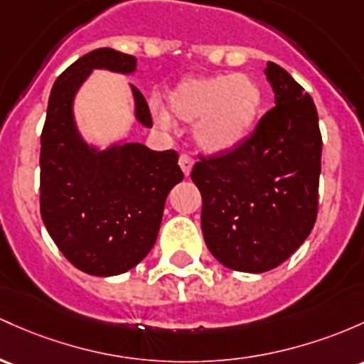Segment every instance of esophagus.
Instances as JSON below:
<instances>
[{"instance_id":"34e87169","label":"esophagus","mask_w":364,"mask_h":364,"mask_svg":"<svg viewBox=\"0 0 364 364\" xmlns=\"http://www.w3.org/2000/svg\"><path fill=\"white\" fill-rule=\"evenodd\" d=\"M178 164H179V167H181L183 174H185V176H190V173H191V167H193V161H191L190 155H186V154H181V155H179V161H178Z\"/></svg>"}]
</instances>
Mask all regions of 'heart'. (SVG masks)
Listing matches in <instances>:
<instances>
[{
  "label": "heart",
  "instance_id": "heart-1",
  "mask_svg": "<svg viewBox=\"0 0 364 364\" xmlns=\"http://www.w3.org/2000/svg\"><path fill=\"white\" fill-rule=\"evenodd\" d=\"M262 103V87L249 74L185 79L167 95L169 114L178 121L195 122V143L213 155L231 154L249 141ZM169 114L162 107H154L159 126H169Z\"/></svg>",
  "mask_w": 364,
  "mask_h": 364
}]
</instances>
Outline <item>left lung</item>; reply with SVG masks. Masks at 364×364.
<instances>
[{"label":"left lung","mask_w":364,"mask_h":364,"mask_svg":"<svg viewBox=\"0 0 364 364\" xmlns=\"http://www.w3.org/2000/svg\"><path fill=\"white\" fill-rule=\"evenodd\" d=\"M274 105L245 145L202 159L191 179L202 195V233L230 269L264 273L304 243L318 213L321 133L313 98L267 62Z\"/></svg>","instance_id":"8db88e82"}]
</instances>
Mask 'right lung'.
Wrapping results in <instances>:
<instances>
[{"mask_svg":"<svg viewBox=\"0 0 364 364\" xmlns=\"http://www.w3.org/2000/svg\"><path fill=\"white\" fill-rule=\"evenodd\" d=\"M97 69L129 75L136 72V58L98 48L55 81L41 134V218L77 269L115 277L139 264L155 245L166 198L183 173L174 150L155 151L126 138L102 149L82 138L74 102ZM129 87L134 121L151 127L145 98Z\"/></svg>","mask_w":364,"mask_h":364,"instance_id":"add662e5","label":"right lung"}]
</instances>
